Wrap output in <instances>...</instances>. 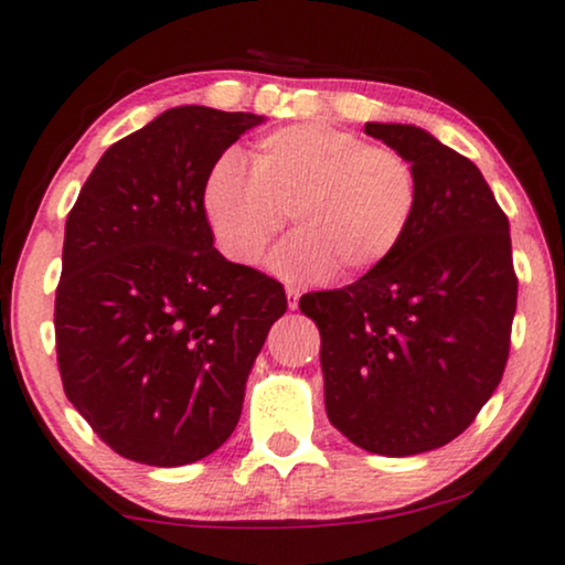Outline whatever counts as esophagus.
Masks as SVG:
<instances>
[{
  "instance_id": "1",
  "label": "esophagus",
  "mask_w": 565,
  "mask_h": 565,
  "mask_svg": "<svg viewBox=\"0 0 565 565\" xmlns=\"http://www.w3.org/2000/svg\"><path fill=\"white\" fill-rule=\"evenodd\" d=\"M285 296H288V306H290V311H296V308H298V300H300V290H298V288H292V285H288V288H285Z\"/></svg>"
}]
</instances>
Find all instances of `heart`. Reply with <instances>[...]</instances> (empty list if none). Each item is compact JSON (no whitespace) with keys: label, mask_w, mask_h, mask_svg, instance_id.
I'll use <instances>...</instances> for the list:
<instances>
[{"label":"heart","mask_w":565,"mask_h":565,"mask_svg":"<svg viewBox=\"0 0 565 565\" xmlns=\"http://www.w3.org/2000/svg\"><path fill=\"white\" fill-rule=\"evenodd\" d=\"M416 203L419 184L404 153L321 120L262 136L252 167L223 153L203 184L215 244L242 267L259 265L290 215L296 234L273 269L298 282L381 265L406 236Z\"/></svg>","instance_id":"heart-1"}]
</instances>
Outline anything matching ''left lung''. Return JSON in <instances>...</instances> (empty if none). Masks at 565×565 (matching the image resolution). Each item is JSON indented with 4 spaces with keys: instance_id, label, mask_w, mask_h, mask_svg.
<instances>
[{
    "instance_id": "8db88e82",
    "label": "left lung",
    "mask_w": 565,
    "mask_h": 565,
    "mask_svg": "<svg viewBox=\"0 0 565 565\" xmlns=\"http://www.w3.org/2000/svg\"><path fill=\"white\" fill-rule=\"evenodd\" d=\"M365 134L412 161L419 203L396 252L358 282L306 292L329 422L406 458L462 435L504 375L516 311L509 221L473 161L401 122Z\"/></svg>"
}]
</instances>
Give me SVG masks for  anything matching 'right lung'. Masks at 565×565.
I'll return each instance as SVG.
<instances>
[{"instance_id":"obj_1","label":"right lung","mask_w":565,"mask_h":565,"mask_svg":"<svg viewBox=\"0 0 565 565\" xmlns=\"http://www.w3.org/2000/svg\"><path fill=\"white\" fill-rule=\"evenodd\" d=\"M265 120L182 105L103 153L66 218L56 354L66 398L122 458L195 462L226 443L282 285L228 262L203 207L211 167Z\"/></svg>"}]
</instances>
